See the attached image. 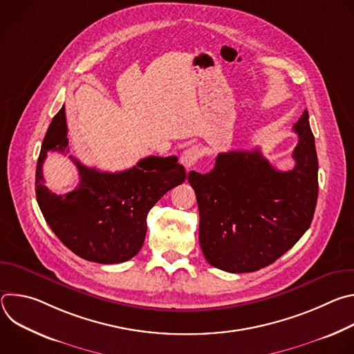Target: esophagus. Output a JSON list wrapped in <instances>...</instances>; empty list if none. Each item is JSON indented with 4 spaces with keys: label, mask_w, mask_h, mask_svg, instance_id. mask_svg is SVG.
I'll use <instances>...</instances> for the list:
<instances>
[{
    "label": "esophagus",
    "mask_w": 354,
    "mask_h": 354,
    "mask_svg": "<svg viewBox=\"0 0 354 354\" xmlns=\"http://www.w3.org/2000/svg\"><path fill=\"white\" fill-rule=\"evenodd\" d=\"M201 157V149L197 145H193L187 149H185L180 156V162L186 169H190Z\"/></svg>",
    "instance_id": "obj_1"
}]
</instances>
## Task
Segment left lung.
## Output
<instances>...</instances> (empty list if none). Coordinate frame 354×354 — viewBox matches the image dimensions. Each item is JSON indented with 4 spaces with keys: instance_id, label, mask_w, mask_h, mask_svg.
I'll list each match as a JSON object with an SVG mask.
<instances>
[{
    "instance_id": "1",
    "label": "left lung",
    "mask_w": 354,
    "mask_h": 354,
    "mask_svg": "<svg viewBox=\"0 0 354 354\" xmlns=\"http://www.w3.org/2000/svg\"><path fill=\"white\" fill-rule=\"evenodd\" d=\"M298 144L291 171H277L255 151H228L214 169L190 171L206 261L230 273L272 265L310 228L318 198V158L308 112L294 124Z\"/></svg>"
}]
</instances>
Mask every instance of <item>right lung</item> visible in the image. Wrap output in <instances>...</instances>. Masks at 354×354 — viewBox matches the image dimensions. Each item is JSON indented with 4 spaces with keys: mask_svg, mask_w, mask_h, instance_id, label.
I'll return each instance as SVG.
<instances>
[{
    "mask_svg": "<svg viewBox=\"0 0 354 354\" xmlns=\"http://www.w3.org/2000/svg\"><path fill=\"white\" fill-rule=\"evenodd\" d=\"M48 151L68 153L64 106L53 118L41 142L36 167V198L57 238L80 258L122 263L138 254L147 232V214L172 187L186 179L176 157H147L122 172H100L70 156L80 185L66 194L44 186L43 162Z\"/></svg>",
    "mask_w": 354,
    "mask_h": 354,
    "instance_id": "add662e5",
    "label": "right lung"
}]
</instances>
